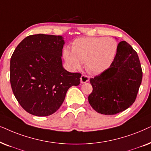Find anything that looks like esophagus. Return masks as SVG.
I'll return each instance as SVG.
<instances>
[{
  "label": "esophagus",
  "instance_id": "esophagus-1",
  "mask_svg": "<svg viewBox=\"0 0 151 151\" xmlns=\"http://www.w3.org/2000/svg\"><path fill=\"white\" fill-rule=\"evenodd\" d=\"M80 79H81V83H84L89 81L90 78L89 77H88L87 75H86V74H82L81 78H80Z\"/></svg>",
  "mask_w": 151,
  "mask_h": 151
}]
</instances>
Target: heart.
Masks as SVG:
<instances>
[{"mask_svg":"<svg viewBox=\"0 0 151 151\" xmlns=\"http://www.w3.org/2000/svg\"><path fill=\"white\" fill-rule=\"evenodd\" d=\"M72 51L63 50V57L72 70H79L82 63L90 72L101 74L113 63L117 52V43L112 38L84 37L75 39Z\"/></svg>","mask_w":151,"mask_h":151,"instance_id":"heart-1","label":"heart"}]
</instances>
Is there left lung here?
Returning a JSON list of instances; mask_svg holds the SVG:
<instances>
[{
    "instance_id": "1",
    "label": "left lung",
    "mask_w": 151,
    "mask_h": 151,
    "mask_svg": "<svg viewBox=\"0 0 151 151\" xmlns=\"http://www.w3.org/2000/svg\"><path fill=\"white\" fill-rule=\"evenodd\" d=\"M142 80L137 53L127 42L121 41L111 66L90 79L92 92L88 101L96 112L106 115L123 112L135 101Z\"/></svg>"
}]
</instances>
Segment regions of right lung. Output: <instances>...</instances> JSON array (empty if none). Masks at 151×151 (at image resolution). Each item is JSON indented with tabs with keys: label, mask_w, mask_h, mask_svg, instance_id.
I'll return each instance as SVG.
<instances>
[{
	"label": "right lung",
	"mask_w": 151,
	"mask_h": 151,
	"mask_svg": "<svg viewBox=\"0 0 151 151\" xmlns=\"http://www.w3.org/2000/svg\"><path fill=\"white\" fill-rule=\"evenodd\" d=\"M61 36L39 34L25 38L10 60V83L16 99L29 114L55 113L66 92L79 86L81 74L69 72L62 65Z\"/></svg>",
	"instance_id": "add662e5"
}]
</instances>
